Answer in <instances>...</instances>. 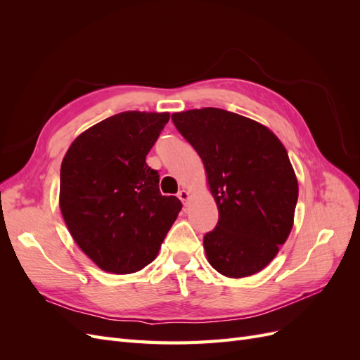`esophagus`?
Masks as SVG:
<instances>
[{
    "label": "esophagus",
    "instance_id": "1",
    "mask_svg": "<svg viewBox=\"0 0 360 360\" xmlns=\"http://www.w3.org/2000/svg\"><path fill=\"white\" fill-rule=\"evenodd\" d=\"M179 198L181 200V202L186 205L188 202H189V200H191V193L186 191V189H181L180 192H179Z\"/></svg>",
    "mask_w": 360,
    "mask_h": 360
}]
</instances>
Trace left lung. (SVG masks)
<instances>
[{
	"instance_id": "left-lung-1",
	"label": "left lung",
	"mask_w": 360,
	"mask_h": 360,
	"mask_svg": "<svg viewBox=\"0 0 360 360\" xmlns=\"http://www.w3.org/2000/svg\"><path fill=\"white\" fill-rule=\"evenodd\" d=\"M172 122L202 159L219 210L204 250L226 278L258 274L294 224L299 184L279 138L255 120L219 108L174 112Z\"/></svg>"
}]
</instances>
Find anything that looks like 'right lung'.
Masks as SVG:
<instances>
[{"label": "right lung", "instance_id": "1", "mask_svg": "<svg viewBox=\"0 0 360 360\" xmlns=\"http://www.w3.org/2000/svg\"><path fill=\"white\" fill-rule=\"evenodd\" d=\"M169 112L126 111L75 138L61 162L60 210L73 240L103 271L129 275L153 261L181 202L163 197L146 163Z\"/></svg>", "mask_w": 360, "mask_h": 360}]
</instances>
